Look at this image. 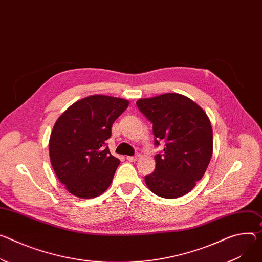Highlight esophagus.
Here are the masks:
<instances>
[{
	"label": "esophagus",
	"instance_id": "obj_1",
	"mask_svg": "<svg viewBox=\"0 0 262 262\" xmlns=\"http://www.w3.org/2000/svg\"><path fill=\"white\" fill-rule=\"evenodd\" d=\"M126 159H127V161H129V162H136V161H138L139 159H141V155H136V156H134V157H126Z\"/></svg>",
	"mask_w": 262,
	"mask_h": 262
}]
</instances>
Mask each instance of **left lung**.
<instances>
[{
    "instance_id": "8db88e82",
    "label": "left lung",
    "mask_w": 262,
    "mask_h": 262,
    "mask_svg": "<svg viewBox=\"0 0 262 262\" xmlns=\"http://www.w3.org/2000/svg\"><path fill=\"white\" fill-rule=\"evenodd\" d=\"M138 108L152 123L156 137L165 141L156 155V169L145 177L152 193L177 199L190 192L200 181L213 154V132L204 110L178 93H166L137 101Z\"/></svg>"
}]
</instances>
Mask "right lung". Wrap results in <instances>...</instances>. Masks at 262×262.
<instances>
[{
	"mask_svg": "<svg viewBox=\"0 0 262 262\" xmlns=\"http://www.w3.org/2000/svg\"><path fill=\"white\" fill-rule=\"evenodd\" d=\"M128 104L126 99L91 95L58 117L49 140V155L56 177L71 194L93 199L110 187L120 161L111 155L105 141Z\"/></svg>",
	"mask_w": 262,
	"mask_h": 262,
	"instance_id": "add662e5",
	"label": "right lung"
}]
</instances>
